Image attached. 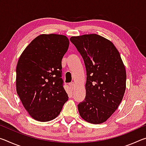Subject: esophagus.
I'll use <instances>...</instances> for the list:
<instances>
[{"mask_svg": "<svg viewBox=\"0 0 146 146\" xmlns=\"http://www.w3.org/2000/svg\"><path fill=\"white\" fill-rule=\"evenodd\" d=\"M69 86H70V88L72 89V90H73L74 88H75V83H74V82H71L70 84H69Z\"/></svg>", "mask_w": 146, "mask_h": 146, "instance_id": "obj_1", "label": "esophagus"}]
</instances>
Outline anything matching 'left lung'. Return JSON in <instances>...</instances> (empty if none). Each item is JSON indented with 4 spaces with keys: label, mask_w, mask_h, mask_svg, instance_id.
<instances>
[{
    "label": "left lung",
    "mask_w": 146,
    "mask_h": 146,
    "mask_svg": "<svg viewBox=\"0 0 146 146\" xmlns=\"http://www.w3.org/2000/svg\"><path fill=\"white\" fill-rule=\"evenodd\" d=\"M70 40L84 61L87 73L85 100L79 114L94 124L105 122L120 105L126 87V71L112 42L97 34L72 36Z\"/></svg>",
    "instance_id": "8db88e82"
}]
</instances>
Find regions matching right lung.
Instances as JSON below:
<instances>
[{
	"mask_svg": "<svg viewBox=\"0 0 146 146\" xmlns=\"http://www.w3.org/2000/svg\"><path fill=\"white\" fill-rule=\"evenodd\" d=\"M69 44L65 35H40L26 47L17 62V93L29 115L39 122L57 117L68 100L61 70Z\"/></svg>",
	"mask_w": 146,
	"mask_h": 146,
	"instance_id": "obj_1",
	"label": "right lung"
}]
</instances>
